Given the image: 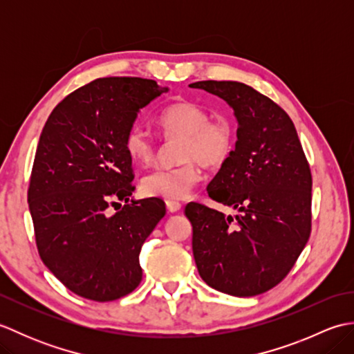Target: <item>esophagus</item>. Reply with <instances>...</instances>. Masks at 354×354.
Here are the masks:
<instances>
[{
    "label": "esophagus",
    "mask_w": 354,
    "mask_h": 354,
    "mask_svg": "<svg viewBox=\"0 0 354 354\" xmlns=\"http://www.w3.org/2000/svg\"><path fill=\"white\" fill-rule=\"evenodd\" d=\"M165 207H167V209H169V213H178L179 209H181V204H179V202H176V201H165Z\"/></svg>",
    "instance_id": "1"
}]
</instances>
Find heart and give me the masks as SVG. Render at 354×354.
<instances>
[{"instance_id":"b5f03b06","label":"heart","mask_w":354,"mask_h":354,"mask_svg":"<svg viewBox=\"0 0 354 354\" xmlns=\"http://www.w3.org/2000/svg\"><path fill=\"white\" fill-rule=\"evenodd\" d=\"M169 137H179L178 160L173 167H160L141 179V192L149 198L185 199L201 181L199 165L213 169L228 160L234 132L227 118L212 120L208 111L194 103L169 106L158 118ZM124 149L135 162L149 164L155 156V141L135 124L124 135Z\"/></svg>"}]
</instances>
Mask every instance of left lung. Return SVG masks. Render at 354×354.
Wrapping results in <instances>:
<instances>
[{
  "label": "left lung",
  "mask_w": 354,
  "mask_h": 354,
  "mask_svg": "<svg viewBox=\"0 0 354 354\" xmlns=\"http://www.w3.org/2000/svg\"><path fill=\"white\" fill-rule=\"evenodd\" d=\"M234 111L237 141L208 196L237 214L187 204L199 275L232 297H254L288 275L310 236L312 175L289 115L240 82H194Z\"/></svg>",
  "instance_id": "8db88e82"
}]
</instances>
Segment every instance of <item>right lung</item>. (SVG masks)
I'll return each instance as SVG.
<instances>
[{
	"instance_id": "add662e5",
	"label": "right lung",
	"mask_w": 354,
	"mask_h": 354,
	"mask_svg": "<svg viewBox=\"0 0 354 354\" xmlns=\"http://www.w3.org/2000/svg\"><path fill=\"white\" fill-rule=\"evenodd\" d=\"M167 86L104 77L57 104L37 142L28 207L37 251L59 281L93 301H112L140 284V251L165 214L153 199H131L132 158L124 135ZM115 200L127 205L114 215Z\"/></svg>"
}]
</instances>
